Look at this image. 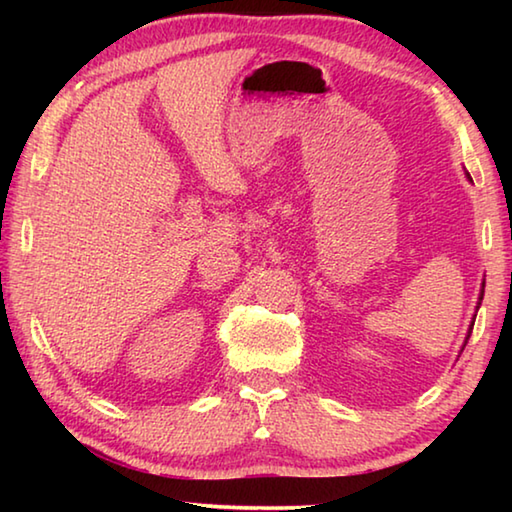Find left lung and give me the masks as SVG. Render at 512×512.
Masks as SVG:
<instances>
[{
    "instance_id": "8db88e82",
    "label": "left lung",
    "mask_w": 512,
    "mask_h": 512,
    "mask_svg": "<svg viewBox=\"0 0 512 512\" xmlns=\"http://www.w3.org/2000/svg\"><path fill=\"white\" fill-rule=\"evenodd\" d=\"M483 287H485V284H483ZM479 300H483V291H481V298ZM479 305H481V302H479ZM474 325V323H472ZM467 339H470V332H467Z\"/></svg>"
}]
</instances>
